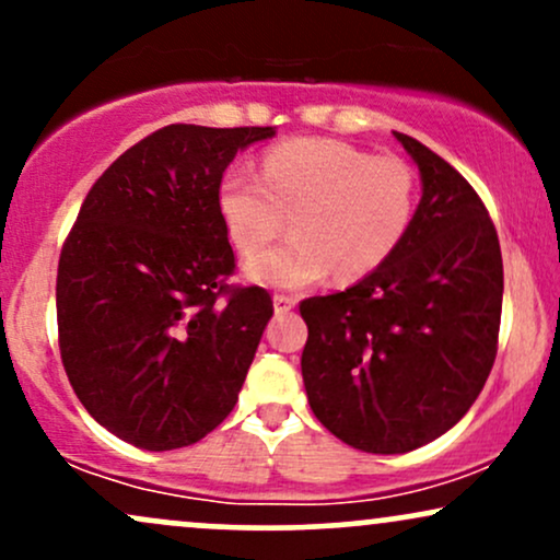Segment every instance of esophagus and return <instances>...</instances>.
<instances>
[{
	"instance_id": "1",
	"label": "esophagus",
	"mask_w": 560,
	"mask_h": 560,
	"mask_svg": "<svg viewBox=\"0 0 560 560\" xmlns=\"http://www.w3.org/2000/svg\"><path fill=\"white\" fill-rule=\"evenodd\" d=\"M294 305H298V300L289 298V294H276L273 298V311L279 313V316H284V313L292 311Z\"/></svg>"
}]
</instances>
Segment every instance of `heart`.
Returning <instances> with one entry per match:
<instances>
[{
    "instance_id": "heart-1",
    "label": "heart",
    "mask_w": 560,
    "mask_h": 560,
    "mask_svg": "<svg viewBox=\"0 0 560 560\" xmlns=\"http://www.w3.org/2000/svg\"><path fill=\"white\" fill-rule=\"evenodd\" d=\"M218 213L236 253H262L292 218L294 236L247 266L262 287L355 281L382 268L416 215V176L400 158H374L339 139H287L266 150L260 176L229 168Z\"/></svg>"
}]
</instances>
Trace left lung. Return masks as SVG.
Here are the masks:
<instances>
[{"label":"left lung","mask_w":560,"mask_h":560,"mask_svg":"<svg viewBox=\"0 0 560 560\" xmlns=\"http://www.w3.org/2000/svg\"><path fill=\"white\" fill-rule=\"evenodd\" d=\"M423 197L395 255L355 287L300 302L316 419L363 453H410L466 416L498 355L503 255L471 184L408 133Z\"/></svg>","instance_id":"left-lung-1"}]
</instances>
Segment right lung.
Wrapping results in <instances>:
<instances>
[{"instance_id": "right-lung-1", "label": "right lung", "mask_w": 560, "mask_h": 560, "mask_svg": "<svg viewBox=\"0 0 560 560\" xmlns=\"http://www.w3.org/2000/svg\"><path fill=\"white\" fill-rule=\"evenodd\" d=\"M271 126L171 124L92 184L57 266V342L70 387L133 447L195 445L234 410L273 316L262 287L229 284L218 184Z\"/></svg>"}]
</instances>
